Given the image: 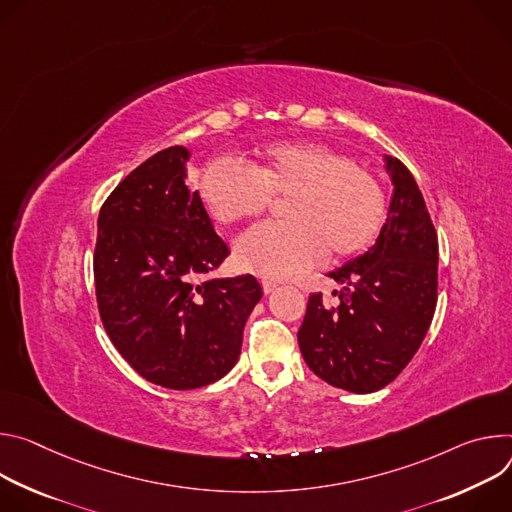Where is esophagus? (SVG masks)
I'll use <instances>...</instances> for the list:
<instances>
[{"label": "esophagus", "mask_w": 512, "mask_h": 512, "mask_svg": "<svg viewBox=\"0 0 512 512\" xmlns=\"http://www.w3.org/2000/svg\"><path fill=\"white\" fill-rule=\"evenodd\" d=\"M276 287H278V282H274V280H266V278L262 280V291H264L266 295H268V293H272Z\"/></svg>", "instance_id": "34e87169"}]
</instances>
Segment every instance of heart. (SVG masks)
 Instances as JSON below:
<instances>
[{
  "instance_id": "heart-1",
  "label": "heart",
  "mask_w": 512,
  "mask_h": 512,
  "mask_svg": "<svg viewBox=\"0 0 512 512\" xmlns=\"http://www.w3.org/2000/svg\"><path fill=\"white\" fill-rule=\"evenodd\" d=\"M201 201L213 221L232 225L264 213L272 199L287 221L258 225L236 242L240 268L262 278H282L329 258L366 250L386 219L380 177L319 142H278L248 164L215 158L199 181Z\"/></svg>"
}]
</instances>
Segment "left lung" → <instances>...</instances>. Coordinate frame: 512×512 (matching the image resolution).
Listing matches in <instances>:
<instances>
[{"label":"left lung","mask_w":512,"mask_h":512,"mask_svg":"<svg viewBox=\"0 0 512 512\" xmlns=\"http://www.w3.org/2000/svg\"><path fill=\"white\" fill-rule=\"evenodd\" d=\"M394 195L376 244L329 272L339 305L309 297L297 333L307 366L331 386L374 392L411 362L437 305V234L423 195L399 160L386 156Z\"/></svg>","instance_id":"left-lung-1"}]
</instances>
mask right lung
Here are the masks:
<instances>
[{
	"label": "right lung",
	"mask_w": 512,
	"mask_h": 512,
	"mask_svg": "<svg viewBox=\"0 0 512 512\" xmlns=\"http://www.w3.org/2000/svg\"><path fill=\"white\" fill-rule=\"evenodd\" d=\"M187 158L183 146L164 148L111 191L93 254L111 344L142 378L173 390L211 384L234 368L262 297L252 274L205 278L230 250L185 185Z\"/></svg>",
	"instance_id": "add662e5"
}]
</instances>
